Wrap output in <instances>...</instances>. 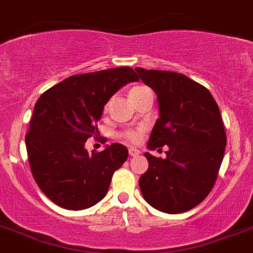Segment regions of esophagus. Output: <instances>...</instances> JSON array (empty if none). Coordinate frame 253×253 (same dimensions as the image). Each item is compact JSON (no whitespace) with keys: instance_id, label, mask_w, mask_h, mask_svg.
<instances>
[{"instance_id":"34e87169","label":"esophagus","mask_w":253,"mask_h":253,"mask_svg":"<svg viewBox=\"0 0 253 253\" xmlns=\"http://www.w3.org/2000/svg\"><path fill=\"white\" fill-rule=\"evenodd\" d=\"M139 150H137V148H129V155H130L131 157H135L139 155Z\"/></svg>"}]
</instances>
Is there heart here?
Instances as JSON below:
<instances>
[{
  "instance_id": "1",
  "label": "heart",
  "mask_w": 253,
  "mask_h": 253,
  "mask_svg": "<svg viewBox=\"0 0 253 253\" xmlns=\"http://www.w3.org/2000/svg\"><path fill=\"white\" fill-rule=\"evenodd\" d=\"M146 89H148V88L144 87V85H135V87H133L130 90H129V96H130V98H134V97H137L138 94L142 93V92ZM107 107H109V103L105 106V109H107ZM144 130H146V129H144L143 126H138V128H133V129H126V130H124L123 133H120V137H122L124 141L129 142V143L137 144L142 141Z\"/></svg>"
}]
</instances>
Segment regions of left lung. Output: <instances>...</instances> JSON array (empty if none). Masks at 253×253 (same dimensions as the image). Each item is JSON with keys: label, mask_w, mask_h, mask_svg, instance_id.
Instances as JSON below:
<instances>
[{"label": "left lung", "mask_w": 253, "mask_h": 253, "mask_svg": "<svg viewBox=\"0 0 253 253\" xmlns=\"http://www.w3.org/2000/svg\"><path fill=\"white\" fill-rule=\"evenodd\" d=\"M157 94L160 118L148 147L166 159L144 153L148 169L139 178L144 200L168 213L185 212L201 204L216 182L226 144L219 106L206 87L174 71L135 69Z\"/></svg>", "instance_id": "8db88e82"}]
</instances>
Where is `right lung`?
<instances>
[{
    "label": "right lung",
    "mask_w": 253,
    "mask_h": 253,
    "mask_svg": "<svg viewBox=\"0 0 253 253\" xmlns=\"http://www.w3.org/2000/svg\"><path fill=\"white\" fill-rule=\"evenodd\" d=\"M137 81L128 66L107 69L66 78L38 98L25 144L34 180L53 204L84 210L105 197L128 150L112 143L89 153L84 143L98 133L97 122L112 94Z\"/></svg>",
    "instance_id": "right-lung-1"
}]
</instances>
